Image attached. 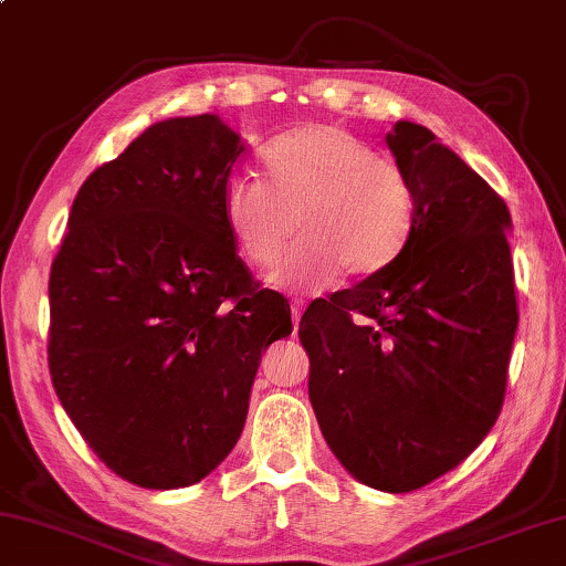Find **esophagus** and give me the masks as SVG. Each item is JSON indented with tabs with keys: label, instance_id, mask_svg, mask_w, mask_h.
<instances>
[{
	"label": "esophagus",
	"instance_id": "obj_1",
	"mask_svg": "<svg viewBox=\"0 0 566 566\" xmlns=\"http://www.w3.org/2000/svg\"><path fill=\"white\" fill-rule=\"evenodd\" d=\"M302 302H292V323H294V333L300 331V319H302Z\"/></svg>",
	"mask_w": 566,
	"mask_h": 566
}]
</instances>
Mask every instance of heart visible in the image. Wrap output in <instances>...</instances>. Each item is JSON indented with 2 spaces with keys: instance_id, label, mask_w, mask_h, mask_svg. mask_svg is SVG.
<instances>
[{
  "instance_id": "obj_1",
  "label": "heart",
  "mask_w": 566,
  "mask_h": 566,
  "mask_svg": "<svg viewBox=\"0 0 566 566\" xmlns=\"http://www.w3.org/2000/svg\"><path fill=\"white\" fill-rule=\"evenodd\" d=\"M266 185L233 177L221 210L239 254L256 269L280 264L292 231L300 243L274 284L317 292L343 269L370 276L407 247L415 190L391 159L337 124L286 132L264 157Z\"/></svg>"
}]
</instances>
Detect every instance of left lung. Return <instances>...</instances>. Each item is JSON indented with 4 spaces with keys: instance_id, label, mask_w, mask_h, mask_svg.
I'll use <instances>...</instances> for the list:
<instances>
[{
    "instance_id": "1",
    "label": "left lung",
    "mask_w": 566,
    "mask_h": 566,
    "mask_svg": "<svg viewBox=\"0 0 566 566\" xmlns=\"http://www.w3.org/2000/svg\"><path fill=\"white\" fill-rule=\"evenodd\" d=\"M386 145L415 190V229L389 266L317 300L300 323L310 403L358 483L409 493L458 468L501 415L518 327L511 213L427 126Z\"/></svg>"
}]
</instances>
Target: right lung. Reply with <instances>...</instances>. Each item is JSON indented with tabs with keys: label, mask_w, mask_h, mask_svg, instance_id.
Masks as SVG:
<instances>
[{
	"label": "right lung",
	"mask_w": 566,
	"mask_h": 566,
	"mask_svg": "<svg viewBox=\"0 0 566 566\" xmlns=\"http://www.w3.org/2000/svg\"><path fill=\"white\" fill-rule=\"evenodd\" d=\"M247 142L221 116L147 126L81 185L50 269L48 364L98 460L151 491L200 483L239 442L282 294L235 254L221 198Z\"/></svg>",
	"instance_id": "1"
}]
</instances>
